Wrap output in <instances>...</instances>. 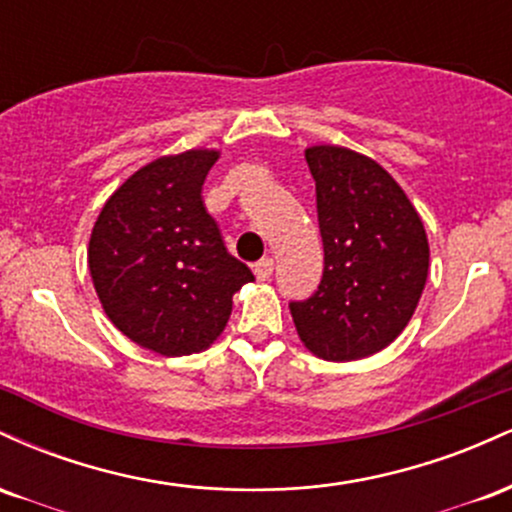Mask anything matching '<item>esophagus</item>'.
<instances>
[{"instance_id":"esophagus-1","label":"esophagus","mask_w":512,"mask_h":512,"mask_svg":"<svg viewBox=\"0 0 512 512\" xmlns=\"http://www.w3.org/2000/svg\"><path fill=\"white\" fill-rule=\"evenodd\" d=\"M252 272H255V276L260 281H267L274 272V260H272V257H262L260 262L252 264Z\"/></svg>"}]
</instances>
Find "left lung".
Returning a JSON list of instances; mask_svg holds the SVG:
<instances>
[{
  "mask_svg": "<svg viewBox=\"0 0 512 512\" xmlns=\"http://www.w3.org/2000/svg\"><path fill=\"white\" fill-rule=\"evenodd\" d=\"M315 180L325 269L317 291L289 303L305 349L358 361L402 334L428 276L421 216L387 170L344 146L305 149Z\"/></svg>",
  "mask_w": 512,
  "mask_h": 512,
  "instance_id": "left-lung-1",
  "label": "left lung"
}]
</instances>
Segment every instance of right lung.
<instances>
[{"label":"right lung","mask_w":512,"mask_h":512,"mask_svg":"<svg viewBox=\"0 0 512 512\" xmlns=\"http://www.w3.org/2000/svg\"><path fill=\"white\" fill-rule=\"evenodd\" d=\"M219 151L161 156L105 202L88 240V269L105 315L125 337L161 356L214 344L233 293L255 279L228 255L202 202Z\"/></svg>","instance_id":"right-lung-1"}]
</instances>
